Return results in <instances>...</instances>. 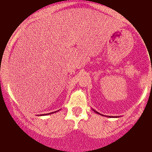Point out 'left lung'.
Returning <instances> with one entry per match:
<instances>
[{
	"label": "left lung",
	"mask_w": 152,
	"mask_h": 152,
	"mask_svg": "<svg viewBox=\"0 0 152 152\" xmlns=\"http://www.w3.org/2000/svg\"><path fill=\"white\" fill-rule=\"evenodd\" d=\"M95 112V113H98V114H100V115H102V114H101V113H98L97 111H95V110H94ZM109 117H110V116H109ZM112 118H113V117H112ZM115 118H118V117H115Z\"/></svg>",
	"instance_id": "obj_1"
}]
</instances>
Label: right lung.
Here are the masks:
<instances>
[{"instance_id": "obj_1", "label": "right lung", "mask_w": 152, "mask_h": 152, "mask_svg": "<svg viewBox=\"0 0 152 152\" xmlns=\"http://www.w3.org/2000/svg\"><path fill=\"white\" fill-rule=\"evenodd\" d=\"M57 111H55V112H52V113H46V114H42V115H48V114H51V113H56Z\"/></svg>"}]
</instances>
